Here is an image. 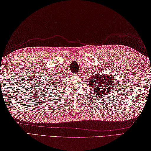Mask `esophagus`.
<instances>
[{
    "label": "esophagus",
    "instance_id": "34e87169",
    "mask_svg": "<svg viewBox=\"0 0 151 151\" xmlns=\"http://www.w3.org/2000/svg\"><path fill=\"white\" fill-rule=\"evenodd\" d=\"M74 75L76 76H79V75H80V73H76L74 74Z\"/></svg>",
    "mask_w": 151,
    "mask_h": 151
}]
</instances>
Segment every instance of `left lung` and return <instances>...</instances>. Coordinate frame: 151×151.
I'll use <instances>...</instances> for the list:
<instances>
[{
	"label": "left lung",
	"instance_id": "1",
	"mask_svg": "<svg viewBox=\"0 0 151 151\" xmlns=\"http://www.w3.org/2000/svg\"><path fill=\"white\" fill-rule=\"evenodd\" d=\"M88 85L91 89V93L96 97L106 96L114 89L115 81L113 76L104 75L102 73H94L93 76L88 79Z\"/></svg>",
	"mask_w": 151,
	"mask_h": 151
}]
</instances>
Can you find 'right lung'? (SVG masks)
<instances>
[{"label": "right lung", "instance_id": "1", "mask_svg": "<svg viewBox=\"0 0 151 151\" xmlns=\"http://www.w3.org/2000/svg\"><path fill=\"white\" fill-rule=\"evenodd\" d=\"M57 80L55 81V80L54 79V78H53V80H52V84H51V86H47V88H46V89H50V88H51V87H52V88H54L55 87H56V83H57ZM58 82H59V81H58ZM47 86H49L50 84L49 83H47ZM57 88H58V86H57ZM52 89V88H51Z\"/></svg>", "mask_w": 151, "mask_h": 151}]
</instances>
